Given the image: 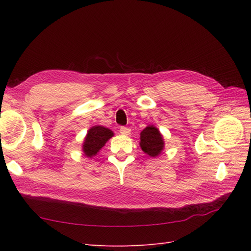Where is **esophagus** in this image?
Wrapping results in <instances>:
<instances>
[{
  "label": "esophagus",
  "mask_w": 251,
  "mask_h": 251,
  "mask_svg": "<svg viewBox=\"0 0 251 251\" xmlns=\"http://www.w3.org/2000/svg\"><path fill=\"white\" fill-rule=\"evenodd\" d=\"M120 132L124 136H128V135H130V129L128 128V127H121Z\"/></svg>",
  "instance_id": "34e87169"
}]
</instances>
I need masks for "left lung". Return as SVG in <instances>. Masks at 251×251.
<instances>
[{
  "label": "left lung",
  "mask_w": 251,
  "mask_h": 251,
  "mask_svg": "<svg viewBox=\"0 0 251 251\" xmlns=\"http://www.w3.org/2000/svg\"><path fill=\"white\" fill-rule=\"evenodd\" d=\"M141 150L151 157H157L165 148L163 135L154 125H148L140 132Z\"/></svg>",
  "instance_id": "8db88e82"
}]
</instances>
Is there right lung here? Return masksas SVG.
<instances>
[{
    "label": "right lung",
    "mask_w": 251,
    "mask_h": 251,
    "mask_svg": "<svg viewBox=\"0 0 251 251\" xmlns=\"http://www.w3.org/2000/svg\"><path fill=\"white\" fill-rule=\"evenodd\" d=\"M113 136L114 132L106 127L99 125L90 127L82 145L84 155L88 158L97 155V153L104 147L106 141Z\"/></svg>",
    "instance_id": "add662e5"
}]
</instances>
